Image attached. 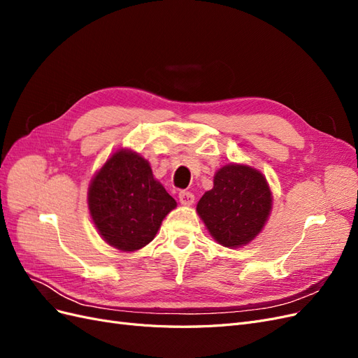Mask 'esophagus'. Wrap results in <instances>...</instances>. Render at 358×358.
<instances>
[{
    "label": "esophagus",
    "mask_w": 358,
    "mask_h": 358,
    "mask_svg": "<svg viewBox=\"0 0 358 358\" xmlns=\"http://www.w3.org/2000/svg\"><path fill=\"white\" fill-rule=\"evenodd\" d=\"M194 199H196V197H194V194L189 192V191H180L179 192V201L183 206H191L194 203Z\"/></svg>",
    "instance_id": "1"
}]
</instances>
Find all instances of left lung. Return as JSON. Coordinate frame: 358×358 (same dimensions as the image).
Listing matches in <instances>:
<instances>
[{
	"instance_id": "obj_1",
	"label": "left lung",
	"mask_w": 358,
	"mask_h": 358,
	"mask_svg": "<svg viewBox=\"0 0 358 358\" xmlns=\"http://www.w3.org/2000/svg\"><path fill=\"white\" fill-rule=\"evenodd\" d=\"M272 206V189L263 173L230 162L215 173L213 188L203 194L197 213L215 242L234 249L263 231Z\"/></svg>"
}]
</instances>
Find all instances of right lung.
<instances>
[{
	"label": "right lung",
	"instance_id": "1",
	"mask_svg": "<svg viewBox=\"0 0 358 358\" xmlns=\"http://www.w3.org/2000/svg\"><path fill=\"white\" fill-rule=\"evenodd\" d=\"M178 206L154 178L149 161L119 148L95 171L88 209L101 239L121 252H134L154 241L162 220Z\"/></svg>",
	"mask_w": 358,
	"mask_h": 358
}]
</instances>
